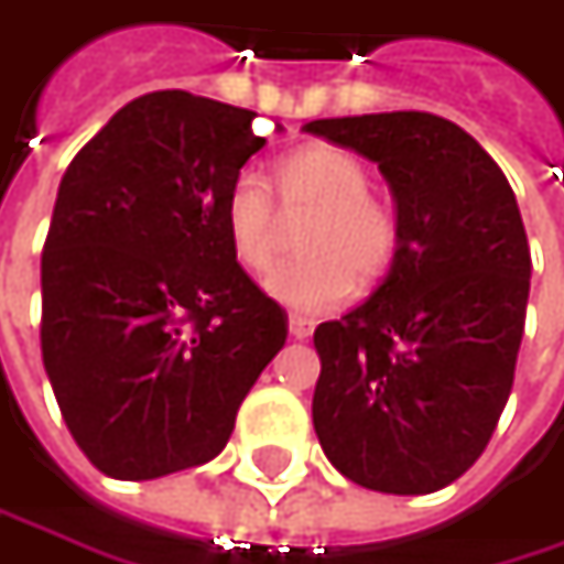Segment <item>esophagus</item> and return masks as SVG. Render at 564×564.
<instances>
[{
  "label": "esophagus",
  "instance_id": "34e87169",
  "mask_svg": "<svg viewBox=\"0 0 564 564\" xmlns=\"http://www.w3.org/2000/svg\"><path fill=\"white\" fill-rule=\"evenodd\" d=\"M313 329H316V323H313L310 316H300V313L290 316V335H293V338H310Z\"/></svg>",
  "mask_w": 564,
  "mask_h": 564
}]
</instances>
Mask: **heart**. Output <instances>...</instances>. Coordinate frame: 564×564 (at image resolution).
<instances>
[{
    "label": "heart",
    "instance_id": "1",
    "mask_svg": "<svg viewBox=\"0 0 564 564\" xmlns=\"http://www.w3.org/2000/svg\"><path fill=\"white\" fill-rule=\"evenodd\" d=\"M283 209H313L300 248L303 254L281 261L264 290L286 310L329 313L341 306L355 283H375L400 254V219L371 196L368 167L345 148L310 144L283 158L278 167ZM223 223L231 254L248 271H264L278 254V206L268 183L241 171L226 189Z\"/></svg>",
    "mask_w": 564,
    "mask_h": 564
}]
</instances>
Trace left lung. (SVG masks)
Returning <instances> with one entry per match:
<instances>
[{"label": "left lung", "mask_w": 564, "mask_h": 564, "mask_svg": "<svg viewBox=\"0 0 564 564\" xmlns=\"http://www.w3.org/2000/svg\"><path fill=\"white\" fill-rule=\"evenodd\" d=\"M375 161L400 219L384 283L313 345V426L368 490L433 494L485 452L507 406L530 300L517 196L485 148L430 112L303 126Z\"/></svg>", "instance_id": "left-lung-1"}]
</instances>
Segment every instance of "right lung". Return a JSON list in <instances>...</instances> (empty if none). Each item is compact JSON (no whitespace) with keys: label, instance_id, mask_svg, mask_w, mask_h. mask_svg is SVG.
<instances>
[{"label":"right lung","instance_id":"right-lung-1","mask_svg":"<svg viewBox=\"0 0 564 564\" xmlns=\"http://www.w3.org/2000/svg\"><path fill=\"white\" fill-rule=\"evenodd\" d=\"M251 122L206 96L148 93L61 180L41 355L67 430L109 478L216 458L286 341V313L241 271L223 223L229 183L264 148Z\"/></svg>","mask_w":564,"mask_h":564}]
</instances>
